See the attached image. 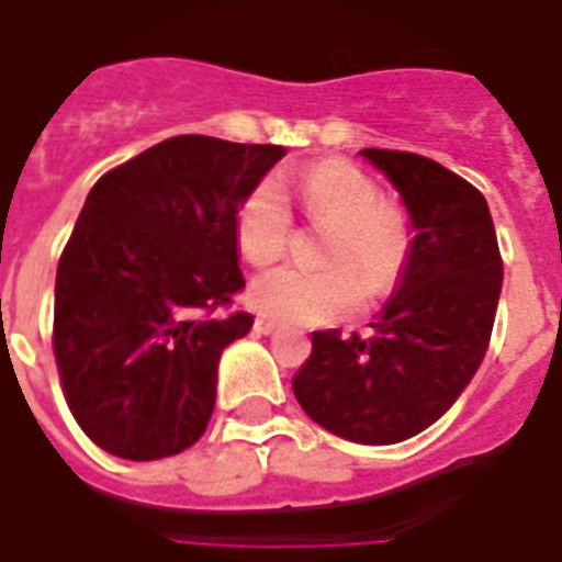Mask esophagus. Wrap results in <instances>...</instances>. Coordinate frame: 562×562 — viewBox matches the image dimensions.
I'll list each match as a JSON object with an SVG mask.
<instances>
[{
  "label": "esophagus",
  "mask_w": 562,
  "mask_h": 562,
  "mask_svg": "<svg viewBox=\"0 0 562 562\" xmlns=\"http://www.w3.org/2000/svg\"><path fill=\"white\" fill-rule=\"evenodd\" d=\"M277 328H280V325L268 316H256V322H252V330H256V334H273Z\"/></svg>",
  "instance_id": "obj_1"
}]
</instances>
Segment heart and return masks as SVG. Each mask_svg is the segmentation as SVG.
<instances>
[{
  "label": "heart",
  "mask_w": 562,
  "mask_h": 562,
  "mask_svg": "<svg viewBox=\"0 0 562 562\" xmlns=\"http://www.w3.org/2000/svg\"><path fill=\"white\" fill-rule=\"evenodd\" d=\"M297 201L318 228H330L318 249L325 268H277L249 285V304L265 316L316 325L349 316L361 292L379 301L401 282L409 261V225L382 201L376 180L349 161H318L301 177ZM237 249L256 268L273 265L292 244V210L280 186L261 180L237 207Z\"/></svg>",
  "instance_id": "heart-1"
}]
</instances>
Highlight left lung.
Masks as SVG:
<instances>
[{"label":"left lung","instance_id":"left-lung-1","mask_svg":"<svg viewBox=\"0 0 562 562\" xmlns=\"http://www.w3.org/2000/svg\"><path fill=\"white\" fill-rule=\"evenodd\" d=\"M401 189L415 225L401 292L370 337L316 330L292 379L304 413L330 434L391 446L446 413L482 364L503 256L487 201L439 161L406 149H361Z\"/></svg>","mask_w":562,"mask_h":562}]
</instances>
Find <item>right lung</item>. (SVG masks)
<instances>
[{
    "instance_id": "add662e5",
    "label": "right lung",
    "mask_w": 562,
    "mask_h": 562,
    "mask_svg": "<svg viewBox=\"0 0 562 562\" xmlns=\"http://www.w3.org/2000/svg\"><path fill=\"white\" fill-rule=\"evenodd\" d=\"M282 156L177 135L90 189L56 268L54 358L99 448L159 460L201 439L222 349L252 328L237 306V207Z\"/></svg>"
}]
</instances>
